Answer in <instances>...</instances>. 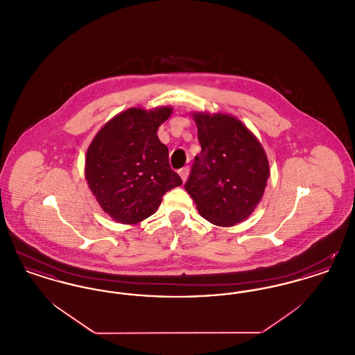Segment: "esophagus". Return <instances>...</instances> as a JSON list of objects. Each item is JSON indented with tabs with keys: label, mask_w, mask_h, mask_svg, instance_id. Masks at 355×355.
Here are the masks:
<instances>
[{
	"label": "esophagus",
	"mask_w": 355,
	"mask_h": 355,
	"mask_svg": "<svg viewBox=\"0 0 355 355\" xmlns=\"http://www.w3.org/2000/svg\"><path fill=\"white\" fill-rule=\"evenodd\" d=\"M178 174L182 178V181L185 182L186 180H187V175H189V168H182V169L178 170Z\"/></svg>",
	"instance_id": "34e87169"
}]
</instances>
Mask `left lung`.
<instances>
[{"instance_id":"obj_1","label":"left lung","mask_w":355,"mask_h":355,"mask_svg":"<svg viewBox=\"0 0 355 355\" xmlns=\"http://www.w3.org/2000/svg\"><path fill=\"white\" fill-rule=\"evenodd\" d=\"M201 153L185 190L205 220L233 226L261 201L269 178L265 150L248 128L226 114H194Z\"/></svg>"}]
</instances>
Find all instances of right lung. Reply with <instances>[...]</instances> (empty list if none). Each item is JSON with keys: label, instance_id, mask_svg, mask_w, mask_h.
I'll list each match as a JSON object with an SVG mask.
<instances>
[{"label": "right lung", "instance_id": "1", "mask_svg": "<svg viewBox=\"0 0 355 355\" xmlns=\"http://www.w3.org/2000/svg\"><path fill=\"white\" fill-rule=\"evenodd\" d=\"M170 114L166 106L152 112L132 107L110 119L87 149L89 187L103 211L119 223L150 217L165 193L182 185L170 168L169 149L157 135Z\"/></svg>", "mask_w": 355, "mask_h": 355}]
</instances>
